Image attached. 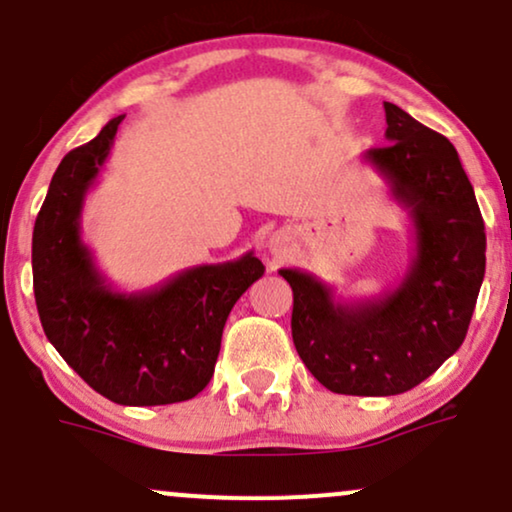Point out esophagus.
<instances>
[{
  "instance_id": "34e87169",
  "label": "esophagus",
  "mask_w": 512,
  "mask_h": 512,
  "mask_svg": "<svg viewBox=\"0 0 512 512\" xmlns=\"http://www.w3.org/2000/svg\"><path fill=\"white\" fill-rule=\"evenodd\" d=\"M269 250H272V255L281 257L289 252V236H286V231H276L272 238H269Z\"/></svg>"
}]
</instances>
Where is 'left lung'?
<instances>
[{
	"mask_svg": "<svg viewBox=\"0 0 512 512\" xmlns=\"http://www.w3.org/2000/svg\"><path fill=\"white\" fill-rule=\"evenodd\" d=\"M385 139L363 161L409 211L414 255L395 289L344 301L301 269L291 334L305 368L337 395H402L460 349L486 269L484 219L460 156L443 134L385 103Z\"/></svg>",
	"mask_w": 512,
	"mask_h": 512,
	"instance_id": "8db88e82",
	"label": "left lung"
}]
</instances>
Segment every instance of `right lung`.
Here are the masks:
<instances>
[{"label": "right lung", "mask_w": 512, "mask_h": 512, "mask_svg": "<svg viewBox=\"0 0 512 512\" xmlns=\"http://www.w3.org/2000/svg\"><path fill=\"white\" fill-rule=\"evenodd\" d=\"M122 120L69 151L52 175L33 228V291L50 344L93 390L125 407H156L209 385L228 313L264 264L245 252L132 293L105 279L81 238V211Z\"/></svg>", "instance_id": "1"}]
</instances>
